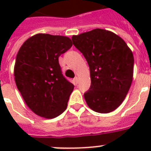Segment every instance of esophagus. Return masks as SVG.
I'll return each mask as SVG.
<instances>
[{"label": "esophagus", "mask_w": 151, "mask_h": 151, "mask_svg": "<svg viewBox=\"0 0 151 151\" xmlns=\"http://www.w3.org/2000/svg\"><path fill=\"white\" fill-rule=\"evenodd\" d=\"M73 81H74L75 84H78V82H79V78H78V77H75L74 79H73Z\"/></svg>", "instance_id": "1"}]
</instances>
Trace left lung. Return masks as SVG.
<instances>
[{
	"mask_svg": "<svg viewBox=\"0 0 151 151\" xmlns=\"http://www.w3.org/2000/svg\"><path fill=\"white\" fill-rule=\"evenodd\" d=\"M72 41L89 66L91 86L84 94L88 106L102 114L114 111L132 85L134 58L131 49L122 37L103 29L73 35Z\"/></svg>",
	"mask_w": 151,
	"mask_h": 151,
	"instance_id": "8db88e82",
	"label": "left lung"
}]
</instances>
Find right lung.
<instances>
[{
    "mask_svg": "<svg viewBox=\"0 0 151 151\" xmlns=\"http://www.w3.org/2000/svg\"><path fill=\"white\" fill-rule=\"evenodd\" d=\"M72 45L67 37L37 34L18 52L15 84L28 107L38 116L54 118L66 109L74 85L63 75L59 57Z\"/></svg>",
    "mask_w": 151,
    "mask_h": 151,
    "instance_id": "1",
    "label": "right lung"
}]
</instances>
